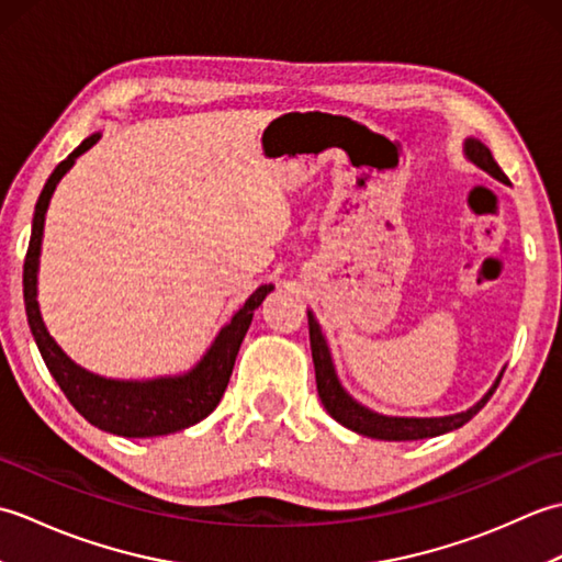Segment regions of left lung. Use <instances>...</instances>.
<instances>
[{"label": "left lung", "mask_w": 562, "mask_h": 562, "mask_svg": "<svg viewBox=\"0 0 562 562\" xmlns=\"http://www.w3.org/2000/svg\"><path fill=\"white\" fill-rule=\"evenodd\" d=\"M465 157H469L475 166H481L485 173H491L493 178L503 183H509V178L505 171L499 169L497 161L493 159L491 149H487L481 139L469 137L463 145ZM308 340H312V357H314V369H316V389H318V398L324 403V408L333 420H338L342 427L352 429L357 435L364 437H374V439H389V441H408V439H427V437H437L451 432L461 425H465L471 417L479 413L483 405L491 401L495 393L499 379H503V372H499L497 381L493 389L485 393V396L473 405V408L457 413V415H445V417H391V415H381L364 408L362 403H357L348 391L340 386L336 367H333L330 360V350L326 345L324 333H321L318 321L314 314L308 312Z\"/></svg>", "instance_id": "obj_1"}]
</instances>
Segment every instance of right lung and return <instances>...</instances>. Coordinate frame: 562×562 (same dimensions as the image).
Masks as SVG:
<instances>
[{
	"label": "right lung",
	"instance_id": "obj_1",
	"mask_svg": "<svg viewBox=\"0 0 562 562\" xmlns=\"http://www.w3.org/2000/svg\"><path fill=\"white\" fill-rule=\"evenodd\" d=\"M99 137V133H93L65 161L55 166V171L43 186L38 202H35L31 241L26 260H23V302H26L29 326L47 372L53 374L57 386L63 389L67 401L75 405L77 413L83 415V420H89L93 427L117 437H159L181 432V429L205 420L217 408V403L224 396V389L229 384L238 348H241L246 330L250 321H254V312L272 292V284H260L248 296L246 304L238 308L229 324L214 338L205 357L181 376L117 381L91 374L77 362H71L63 348L53 340L50 333H47L38 300H35L38 296V256L45 212L47 205H50L55 186L71 169V164H75L79 154L97 145Z\"/></svg>",
	"mask_w": 562,
	"mask_h": 562
}]
</instances>
